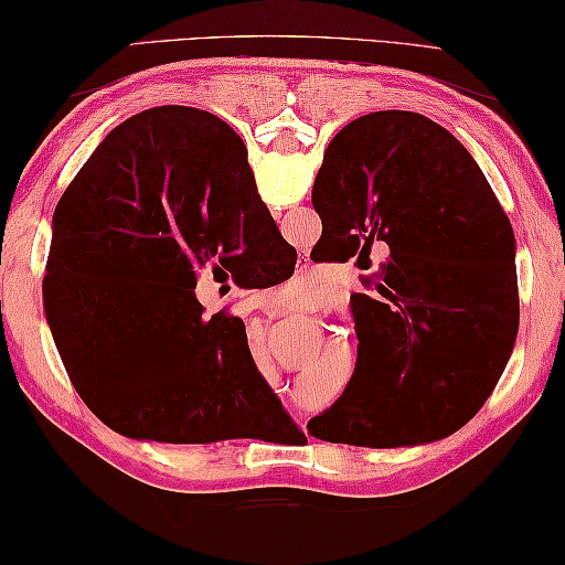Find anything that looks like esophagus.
I'll return each instance as SVG.
<instances>
[{"mask_svg":"<svg viewBox=\"0 0 565 565\" xmlns=\"http://www.w3.org/2000/svg\"><path fill=\"white\" fill-rule=\"evenodd\" d=\"M282 310H285V308H282Z\"/></svg>","mask_w":565,"mask_h":565,"instance_id":"obj_1","label":"esophagus"}]
</instances>
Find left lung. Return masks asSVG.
Here are the masks:
<instances>
[{
    "instance_id": "obj_1",
    "label": "left lung",
    "mask_w": 565,
    "mask_h": 565,
    "mask_svg": "<svg viewBox=\"0 0 565 565\" xmlns=\"http://www.w3.org/2000/svg\"><path fill=\"white\" fill-rule=\"evenodd\" d=\"M313 209L341 259L377 244L390 257L377 292L351 296L354 377L308 433L370 448L451 436L492 395L520 326L512 226L477 160L423 114H364L326 147Z\"/></svg>"
}]
</instances>
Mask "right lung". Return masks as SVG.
Wrapping results in <instances>:
<instances>
[{
  "mask_svg": "<svg viewBox=\"0 0 565 565\" xmlns=\"http://www.w3.org/2000/svg\"><path fill=\"white\" fill-rule=\"evenodd\" d=\"M232 259L244 277H288L298 259L234 129L193 106L111 129L55 209L43 292L71 384L111 430L158 444L306 438L259 374L242 318L206 316L193 296Z\"/></svg>",
  "mask_w": 565,
  "mask_h": 565,
  "instance_id": "right-lung-1",
  "label": "right lung"
}]
</instances>
